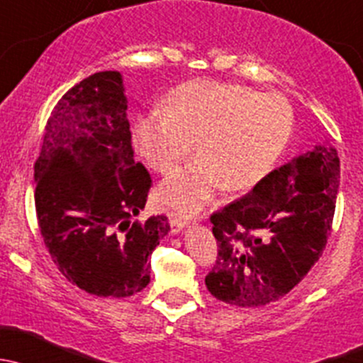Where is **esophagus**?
Returning <instances> with one entry per match:
<instances>
[{"mask_svg":"<svg viewBox=\"0 0 363 363\" xmlns=\"http://www.w3.org/2000/svg\"><path fill=\"white\" fill-rule=\"evenodd\" d=\"M169 225H171V233L173 234H180L183 229H185L186 225H189V220L186 218H182V216L174 215V213H171L169 215Z\"/></svg>","mask_w":363,"mask_h":363,"instance_id":"1","label":"esophagus"}]
</instances>
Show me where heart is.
<instances>
[{"mask_svg":"<svg viewBox=\"0 0 363 363\" xmlns=\"http://www.w3.org/2000/svg\"><path fill=\"white\" fill-rule=\"evenodd\" d=\"M169 106L138 118L134 143L159 171H169L197 143L201 157L159 185L162 204L182 215L199 213L225 186L245 190L264 180L292 136L289 101L242 85L190 82L171 92Z\"/></svg>","mask_w":363,"mask_h":363,"instance_id":"heart-1","label":"heart"}]
</instances>
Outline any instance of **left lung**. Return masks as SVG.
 <instances>
[{"mask_svg":"<svg viewBox=\"0 0 363 363\" xmlns=\"http://www.w3.org/2000/svg\"><path fill=\"white\" fill-rule=\"evenodd\" d=\"M337 189L339 157L325 140L213 213L218 257L204 279L211 295L257 308L289 294L327 245Z\"/></svg>","mask_w":363,"mask_h":363,"instance_id":"obj_1","label":"left lung"}]
</instances>
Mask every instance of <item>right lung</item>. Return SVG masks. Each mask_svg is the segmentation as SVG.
Returning a JSON list of instances; mask_svg holds the SVG:
<instances>
[{"label": "right lung", "instance_id": "right-lung-1", "mask_svg": "<svg viewBox=\"0 0 363 363\" xmlns=\"http://www.w3.org/2000/svg\"><path fill=\"white\" fill-rule=\"evenodd\" d=\"M38 225L68 281L98 297H129L150 283V257L169 233L145 222L150 174L134 160L124 78L99 71L69 89L45 127L35 164Z\"/></svg>", "mask_w": 363, "mask_h": 363}]
</instances>
